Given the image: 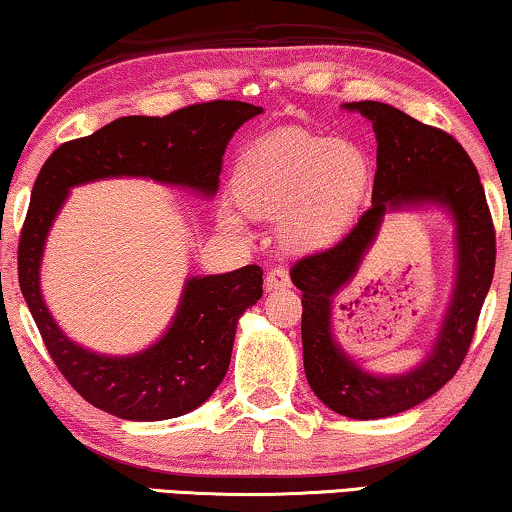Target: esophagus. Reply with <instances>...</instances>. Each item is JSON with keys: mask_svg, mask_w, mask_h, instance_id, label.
I'll list each match as a JSON object with an SVG mask.
<instances>
[{"mask_svg": "<svg viewBox=\"0 0 512 512\" xmlns=\"http://www.w3.org/2000/svg\"><path fill=\"white\" fill-rule=\"evenodd\" d=\"M291 279L282 268H272L268 275H265V291H277V289H289Z\"/></svg>", "mask_w": 512, "mask_h": 512, "instance_id": "34e87169", "label": "esophagus"}]
</instances>
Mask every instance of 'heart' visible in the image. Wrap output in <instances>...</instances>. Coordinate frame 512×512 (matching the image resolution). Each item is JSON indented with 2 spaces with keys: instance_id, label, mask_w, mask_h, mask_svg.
I'll return each instance as SVG.
<instances>
[{
  "instance_id": "heart-1",
  "label": "heart",
  "mask_w": 512,
  "mask_h": 512,
  "mask_svg": "<svg viewBox=\"0 0 512 512\" xmlns=\"http://www.w3.org/2000/svg\"><path fill=\"white\" fill-rule=\"evenodd\" d=\"M373 165L349 139L279 128L237 156L228 179L233 205L249 219H279V244L291 254H321L338 244L366 200ZM221 228L244 235L242 216L219 212Z\"/></svg>"
}]
</instances>
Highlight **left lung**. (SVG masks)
Here are the masks:
<instances>
[{
    "label": "left lung",
    "instance_id": "obj_1",
    "mask_svg": "<svg viewBox=\"0 0 512 512\" xmlns=\"http://www.w3.org/2000/svg\"><path fill=\"white\" fill-rule=\"evenodd\" d=\"M342 109L359 111L373 123V207L342 242L293 265L291 282L303 291L300 331L312 391L338 415L380 419L424 403L459 370L492 286L496 240L480 174L457 139L384 102H345ZM412 208H440L453 219V293L425 359L405 374L377 376L356 364L334 338L332 300L353 281L383 216Z\"/></svg>",
    "mask_w": 512,
    "mask_h": 512
}]
</instances>
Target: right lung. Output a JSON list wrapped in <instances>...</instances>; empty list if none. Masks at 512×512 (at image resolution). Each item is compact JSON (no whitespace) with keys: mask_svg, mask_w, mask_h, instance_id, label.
Instances as JSON below:
<instances>
[{"mask_svg":"<svg viewBox=\"0 0 512 512\" xmlns=\"http://www.w3.org/2000/svg\"><path fill=\"white\" fill-rule=\"evenodd\" d=\"M258 114L263 107L216 100L163 118L123 116L62 144L41 167L20 233V291L55 366L95 408L130 422H160L200 408L226 377L237 321L263 296V270L244 265L186 277L177 312L153 345L123 356L93 352L62 331L41 293V261L60 209L72 188L121 177L214 198L223 151Z\"/></svg>","mask_w":512,"mask_h":512,"instance_id":"1","label":"right lung"}]
</instances>
